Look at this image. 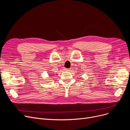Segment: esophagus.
Listing matches in <instances>:
<instances>
[{"label":"esophagus","instance_id":"1","mask_svg":"<svg viewBox=\"0 0 130 130\" xmlns=\"http://www.w3.org/2000/svg\"><path fill=\"white\" fill-rule=\"evenodd\" d=\"M65 70L66 71H71L70 69H65Z\"/></svg>","mask_w":130,"mask_h":130}]
</instances>
